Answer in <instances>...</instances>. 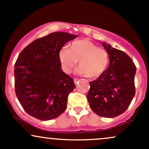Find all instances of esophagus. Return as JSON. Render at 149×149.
<instances>
[{
  "label": "esophagus",
  "instance_id": "1",
  "mask_svg": "<svg viewBox=\"0 0 149 149\" xmlns=\"http://www.w3.org/2000/svg\"><path fill=\"white\" fill-rule=\"evenodd\" d=\"M78 80H79L77 79V78H75V79H74V83H75V84H76V85L78 84V82H79Z\"/></svg>",
  "mask_w": 149,
  "mask_h": 149
}]
</instances>
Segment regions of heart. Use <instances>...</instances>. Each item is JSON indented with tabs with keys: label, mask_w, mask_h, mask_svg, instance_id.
Masks as SVG:
<instances>
[{
	"label": "heart",
	"mask_w": 149,
	"mask_h": 149,
	"mask_svg": "<svg viewBox=\"0 0 149 149\" xmlns=\"http://www.w3.org/2000/svg\"><path fill=\"white\" fill-rule=\"evenodd\" d=\"M59 59L63 71L66 73H71L79 61L78 73L92 79L102 76L109 63L107 50L85 39L75 40L71 42L69 48L61 49Z\"/></svg>",
	"instance_id": "1"
}]
</instances>
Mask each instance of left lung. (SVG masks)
<instances>
[{
  "label": "left lung",
  "mask_w": 149,
  "mask_h": 149,
  "mask_svg": "<svg viewBox=\"0 0 149 149\" xmlns=\"http://www.w3.org/2000/svg\"><path fill=\"white\" fill-rule=\"evenodd\" d=\"M101 42L109 54V65L102 76L90 82L87 98L97 115L114 118L125 111L134 96L136 66L126 53Z\"/></svg>",
  "instance_id": "1"
}]
</instances>
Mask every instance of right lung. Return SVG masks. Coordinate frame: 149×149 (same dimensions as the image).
<instances>
[{"label": "right lung", "mask_w": 149, "mask_h": 149, "mask_svg": "<svg viewBox=\"0 0 149 149\" xmlns=\"http://www.w3.org/2000/svg\"><path fill=\"white\" fill-rule=\"evenodd\" d=\"M76 35L54 32L25 47L15 65V89L30 116L41 120L56 118L66 110L67 97L76 88L61 69L59 52Z\"/></svg>", "instance_id": "obj_1"}]
</instances>
